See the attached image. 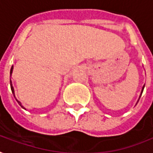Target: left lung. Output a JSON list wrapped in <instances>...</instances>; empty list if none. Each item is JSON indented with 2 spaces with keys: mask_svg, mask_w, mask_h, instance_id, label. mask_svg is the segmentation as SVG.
<instances>
[{
  "mask_svg": "<svg viewBox=\"0 0 153 153\" xmlns=\"http://www.w3.org/2000/svg\"><path fill=\"white\" fill-rule=\"evenodd\" d=\"M144 87H145V85H143V87H142V89H141V92H140V95L139 99H140V97H141V94H142V92H143V90H144ZM139 99H138V101H137V102H139ZM137 102H136V104H137Z\"/></svg>",
  "mask_w": 153,
  "mask_h": 153,
  "instance_id": "obj_1",
  "label": "left lung"
}]
</instances>
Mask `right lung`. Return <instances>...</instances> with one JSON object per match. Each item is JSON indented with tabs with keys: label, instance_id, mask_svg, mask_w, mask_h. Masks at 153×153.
Wrapping results in <instances>:
<instances>
[{
	"label": "right lung",
	"instance_id": "add662e5",
	"mask_svg": "<svg viewBox=\"0 0 153 153\" xmlns=\"http://www.w3.org/2000/svg\"><path fill=\"white\" fill-rule=\"evenodd\" d=\"M13 66H12V68H11V70H10V77H12V74H13ZM10 85H11V90H12V92H13V96H14V97H15V91H14V88H13V82H12V80H11V79H10ZM15 98H16V97H15ZM16 100H17V102H19V104L20 105V106H21V107H22V108H24V109H26V108H24V106L22 105V103L20 102H19V101L18 100V99H17V98H16Z\"/></svg>",
	"mask_w": 153,
	"mask_h": 153
}]
</instances>
